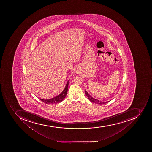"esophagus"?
<instances>
[{
    "instance_id": "esophagus-1",
    "label": "esophagus",
    "mask_w": 152,
    "mask_h": 152,
    "mask_svg": "<svg viewBox=\"0 0 152 152\" xmlns=\"http://www.w3.org/2000/svg\"><path fill=\"white\" fill-rule=\"evenodd\" d=\"M75 72H78V70H77V69L75 70Z\"/></svg>"
}]
</instances>
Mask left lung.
Returning <instances> with one entry per match:
<instances>
[{"mask_svg": "<svg viewBox=\"0 0 152 152\" xmlns=\"http://www.w3.org/2000/svg\"><path fill=\"white\" fill-rule=\"evenodd\" d=\"M85 94H86V96L87 97V98H88L89 100L91 102H93V103H96V104H103L109 102V101H108V102H102V101L98 100L97 99H94V98H93L91 96H90L88 93L86 92V90H85Z\"/></svg>", "mask_w": 152, "mask_h": 152, "instance_id": "obj_1", "label": "left lung"}]
</instances>
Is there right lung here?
<instances>
[{
	"mask_svg": "<svg viewBox=\"0 0 152 152\" xmlns=\"http://www.w3.org/2000/svg\"><path fill=\"white\" fill-rule=\"evenodd\" d=\"M69 80L66 83V87L65 89L60 94H59L58 96H57L55 97L54 98H51L50 99H40L41 101H42V102L47 104H56V103H60L65 98L66 95L67 94V90H68V86L69 84Z\"/></svg>",
	"mask_w": 152,
	"mask_h": 152,
	"instance_id": "right-lung-1",
	"label": "right lung"
}]
</instances>
